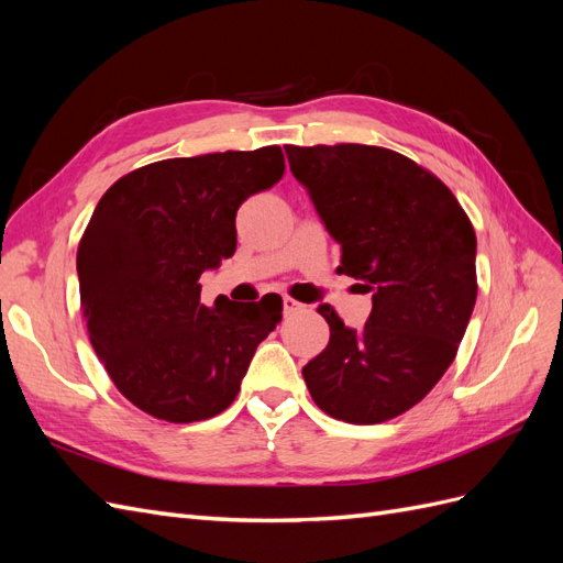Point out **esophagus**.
Returning a JSON list of instances; mask_svg holds the SVG:
<instances>
[{
    "label": "esophagus",
    "mask_w": 563,
    "mask_h": 563,
    "mask_svg": "<svg viewBox=\"0 0 563 563\" xmlns=\"http://www.w3.org/2000/svg\"><path fill=\"white\" fill-rule=\"evenodd\" d=\"M302 308H305V305L298 302L296 298L284 296V314H296V312H300Z\"/></svg>",
    "instance_id": "obj_1"
}]
</instances>
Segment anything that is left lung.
Here are the masks:
<instances>
[{"label":"left lung","mask_w":563,"mask_h":563,"mask_svg":"<svg viewBox=\"0 0 563 563\" xmlns=\"http://www.w3.org/2000/svg\"><path fill=\"white\" fill-rule=\"evenodd\" d=\"M343 249L340 275L373 291L362 329L321 305L331 338L302 368L314 404L352 424L397 418L453 364L476 300V234L449 187L378 145H284Z\"/></svg>","instance_id":"1"}]
</instances>
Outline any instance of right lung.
<instances>
[{"label":"right lung","instance_id":"1","mask_svg":"<svg viewBox=\"0 0 563 563\" xmlns=\"http://www.w3.org/2000/svg\"><path fill=\"white\" fill-rule=\"evenodd\" d=\"M284 176L279 145L162 159L100 197L77 249L79 310L110 380L143 413L207 420L234 401L282 298L218 296L199 277L236 249L242 201Z\"/></svg>","mask_w":563,"mask_h":563}]
</instances>
